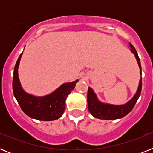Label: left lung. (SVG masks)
<instances>
[{
  "mask_svg": "<svg viewBox=\"0 0 153 153\" xmlns=\"http://www.w3.org/2000/svg\"><path fill=\"white\" fill-rule=\"evenodd\" d=\"M129 47H131V51L136 56L139 67L140 68V74L142 75L141 64H140V57L138 56L135 47L129 44ZM142 90V78H140L139 87L137 89L136 93L134 97L131 99L128 102L123 105H111V104L103 103L100 102L97 99L96 93L93 92L92 88L88 87L87 92V104H88V109L90 113L93 115L95 118L100 119V120H111L120 119L126 116L129 112L133 109L135 104L137 102L138 99L140 97Z\"/></svg>",
  "mask_w": 153,
  "mask_h": 153,
  "instance_id": "1",
  "label": "left lung"
}]
</instances>
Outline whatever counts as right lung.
Masks as SVG:
<instances>
[{
    "mask_svg": "<svg viewBox=\"0 0 153 153\" xmlns=\"http://www.w3.org/2000/svg\"><path fill=\"white\" fill-rule=\"evenodd\" d=\"M22 53L17 59L13 70V92L16 100L23 112L30 118L42 121L57 120L64 112L67 96L74 90L79 79L61 85L49 95L44 97L30 95L23 90L19 80L18 66Z\"/></svg>",
    "mask_w": 153,
    "mask_h": 153,
    "instance_id": "right-lung-1",
    "label": "right lung"
}]
</instances>
